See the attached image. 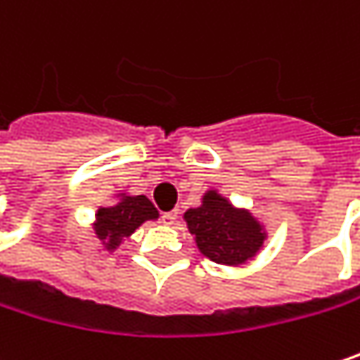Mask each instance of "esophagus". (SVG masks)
Here are the masks:
<instances>
[{"label":"esophagus","mask_w":360,"mask_h":360,"mask_svg":"<svg viewBox=\"0 0 360 360\" xmlns=\"http://www.w3.org/2000/svg\"><path fill=\"white\" fill-rule=\"evenodd\" d=\"M177 210H171V212H162L160 214V220L165 222V224H175V220H177Z\"/></svg>","instance_id":"esophagus-1"}]
</instances>
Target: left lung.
<instances>
[{"mask_svg":"<svg viewBox=\"0 0 360 360\" xmlns=\"http://www.w3.org/2000/svg\"><path fill=\"white\" fill-rule=\"evenodd\" d=\"M187 229L195 235L200 251L216 264H243L264 245V231L259 222L243 210H235L216 191L204 195L200 208L185 212Z\"/></svg>","mask_w":360,"mask_h":360,"instance_id":"8db88e82","label":"left lung"}]
</instances>
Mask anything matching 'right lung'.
I'll return each mask as SVG.
<instances>
[{
    "instance_id": "1",
    "label": "right lung",
    "mask_w": 360,
    "mask_h": 360,
    "mask_svg": "<svg viewBox=\"0 0 360 360\" xmlns=\"http://www.w3.org/2000/svg\"><path fill=\"white\" fill-rule=\"evenodd\" d=\"M158 218L156 208L146 195L123 198L113 208H101L96 214V235L101 241H107L109 249L121 243L123 237L131 235L144 220Z\"/></svg>"
}]
</instances>
